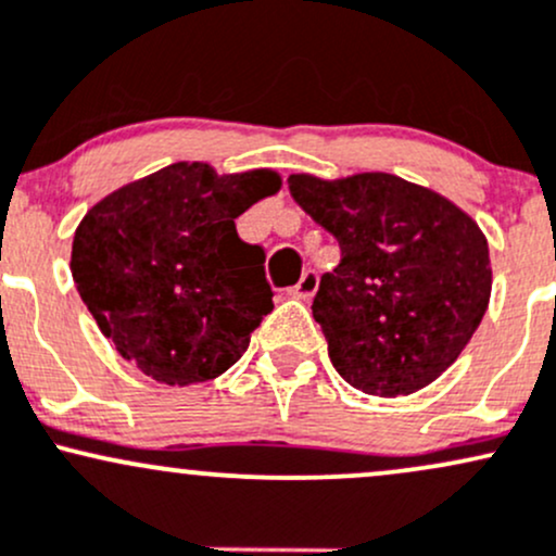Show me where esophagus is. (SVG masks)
I'll list each match as a JSON object with an SVG mask.
<instances>
[{
  "mask_svg": "<svg viewBox=\"0 0 556 556\" xmlns=\"http://www.w3.org/2000/svg\"><path fill=\"white\" fill-rule=\"evenodd\" d=\"M317 283H320V278H317V273H315V270H307L302 278H299V283L294 286V289H291V296L304 299V302H307V299L315 296Z\"/></svg>",
  "mask_w": 556,
  "mask_h": 556,
  "instance_id": "obj_1",
  "label": "esophagus"
}]
</instances>
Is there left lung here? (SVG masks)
Listing matches in <instances>:
<instances>
[{
    "instance_id": "obj_1",
    "label": "left lung",
    "mask_w": 556,
    "mask_h": 556,
    "mask_svg": "<svg viewBox=\"0 0 556 556\" xmlns=\"http://www.w3.org/2000/svg\"><path fill=\"white\" fill-rule=\"evenodd\" d=\"M289 189L341 247L312 302L339 376L372 396L426 389L489 309L483 230L446 197L391 173H296Z\"/></svg>"
}]
</instances>
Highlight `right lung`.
<instances>
[{"instance_id":"1","label":"right lung","mask_w":556,"mask_h":556,"mask_svg":"<svg viewBox=\"0 0 556 556\" xmlns=\"http://www.w3.org/2000/svg\"><path fill=\"white\" fill-rule=\"evenodd\" d=\"M276 170L217 176L176 162L112 191L76 228L71 270L123 359L167 386L204 383L247 352L273 309L265 249L236 217L278 194Z\"/></svg>"}]
</instances>
